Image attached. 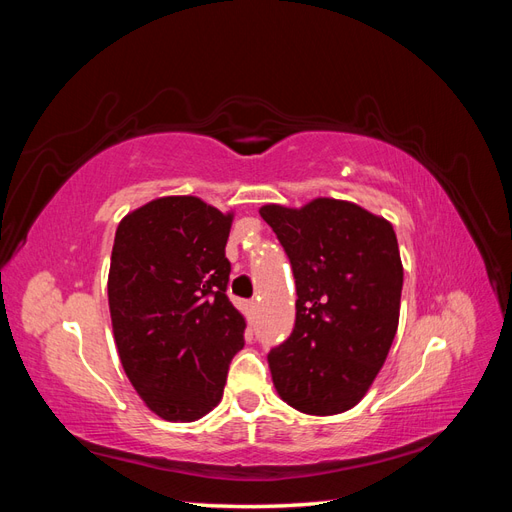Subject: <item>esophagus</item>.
Masks as SVG:
<instances>
[{
    "instance_id": "34e87169",
    "label": "esophagus",
    "mask_w": 512,
    "mask_h": 512,
    "mask_svg": "<svg viewBox=\"0 0 512 512\" xmlns=\"http://www.w3.org/2000/svg\"><path fill=\"white\" fill-rule=\"evenodd\" d=\"M247 307H250V312H256V309H258V301L252 299L250 303H247Z\"/></svg>"
}]
</instances>
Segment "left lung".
I'll use <instances>...</instances> for the list:
<instances>
[{
  "instance_id": "left-lung-1",
  "label": "left lung",
  "mask_w": 512,
  "mask_h": 512,
  "mask_svg": "<svg viewBox=\"0 0 512 512\" xmlns=\"http://www.w3.org/2000/svg\"><path fill=\"white\" fill-rule=\"evenodd\" d=\"M297 284V318L267 361L277 393L314 416L359 404L397 333L401 286L393 226L346 200L260 209Z\"/></svg>"
}]
</instances>
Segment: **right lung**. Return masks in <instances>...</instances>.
<instances>
[{
	"label": "right lung",
	"instance_id": "add662e5",
	"mask_svg": "<svg viewBox=\"0 0 512 512\" xmlns=\"http://www.w3.org/2000/svg\"><path fill=\"white\" fill-rule=\"evenodd\" d=\"M230 222L200 198L166 196L115 232L108 307L119 359L166 421H196L218 406L245 344V320L226 294Z\"/></svg>",
	"mask_w": 512,
	"mask_h": 512
}]
</instances>
